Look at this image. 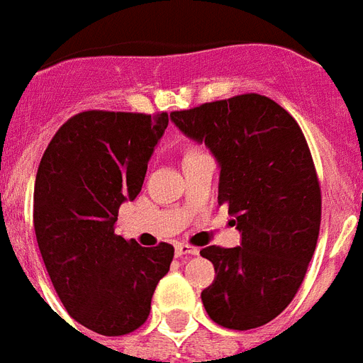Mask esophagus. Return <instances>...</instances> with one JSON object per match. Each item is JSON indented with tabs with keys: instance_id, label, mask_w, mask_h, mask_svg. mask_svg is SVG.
I'll return each instance as SVG.
<instances>
[{
	"instance_id": "obj_1",
	"label": "esophagus",
	"mask_w": 363,
	"mask_h": 363,
	"mask_svg": "<svg viewBox=\"0 0 363 363\" xmlns=\"http://www.w3.org/2000/svg\"><path fill=\"white\" fill-rule=\"evenodd\" d=\"M199 252L198 247H190V245H184V242H179L175 247V254L179 256V258H182V256H196V254Z\"/></svg>"
}]
</instances>
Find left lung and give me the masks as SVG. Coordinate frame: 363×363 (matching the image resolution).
<instances>
[{
	"mask_svg": "<svg viewBox=\"0 0 363 363\" xmlns=\"http://www.w3.org/2000/svg\"><path fill=\"white\" fill-rule=\"evenodd\" d=\"M171 121L209 147L220 165L218 203L241 232L239 247L199 252L216 273L201 292L205 311L230 330L264 326L301 286L320 232V184L303 131L259 94L173 111Z\"/></svg>",
	"mask_w": 363,
	"mask_h": 363,
	"instance_id": "obj_1",
	"label": "left lung"
}]
</instances>
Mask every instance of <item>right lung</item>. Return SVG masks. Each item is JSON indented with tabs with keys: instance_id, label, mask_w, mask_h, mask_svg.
I'll use <instances>...</instances> for the list:
<instances>
[{
	"instance_id": "right-lung-1",
	"label": "right lung",
	"mask_w": 363,
	"mask_h": 363,
	"mask_svg": "<svg viewBox=\"0 0 363 363\" xmlns=\"http://www.w3.org/2000/svg\"><path fill=\"white\" fill-rule=\"evenodd\" d=\"M167 122V113L84 111L56 131L37 169L33 228L48 277L71 318L101 335L145 324L175 254L115 233Z\"/></svg>"
}]
</instances>
